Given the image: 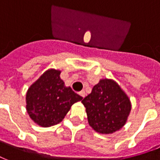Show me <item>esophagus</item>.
Wrapping results in <instances>:
<instances>
[{
  "instance_id": "obj_1",
  "label": "esophagus",
  "mask_w": 160,
  "mask_h": 160,
  "mask_svg": "<svg viewBox=\"0 0 160 160\" xmlns=\"http://www.w3.org/2000/svg\"><path fill=\"white\" fill-rule=\"evenodd\" d=\"M78 93H79V95L81 96L82 98H84L85 96H86V93H85L84 90H82V91H80Z\"/></svg>"
}]
</instances>
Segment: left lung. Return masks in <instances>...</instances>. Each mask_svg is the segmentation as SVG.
I'll return each mask as SVG.
<instances>
[{"label": "left lung", "mask_w": 160, "mask_h": 160, "mask_svg": "<svg viewBox=\"0 0 160 160\" xmlns=\"http://www.w3.org/2000/svg\"><path fill=\"white\" fill-rule=\"evenodd\" d=\"M82 103L86 108L88 124L100 134L121 129L132 110L129 97L113 79H100Z\"/></svg>", "instance_id": "1"}]
</instances>
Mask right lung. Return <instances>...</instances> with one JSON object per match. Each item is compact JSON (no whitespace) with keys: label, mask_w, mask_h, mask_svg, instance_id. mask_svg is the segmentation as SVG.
Listing matches in <instances>:
<instances>
[{"label":"right lung","mask_w":160,"mask_h":160,"mask_svg":"<svg viewBox=\"0 0 160 160\" xmlns=\"http://www.w3.org/2000/svg\"><path fill=\"white\" fill-rule=\"evenodd\" d=\"M61 72L58 69H48L30 85L26 93L28 114L42 127L62 122L72 105L82 99L71 87L65 86Z\"/></svg>","instance_id":"add662e5"}]
</instances>
